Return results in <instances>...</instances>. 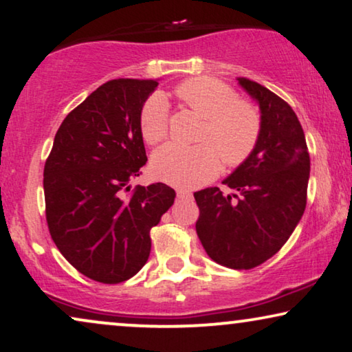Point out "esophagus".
I'll use <instances>...</instances> for the list:
<instances>
[{
    "label": "esophagus",
    "mask_w": 352,
    "mask_h": 352,
    "mask_svg": "<svg viewBox=\"0 0 352 352\" xmlns=\"http://www.w3.org/2000/svg\"><path fill=\"white\" fill-rule=\"evenodd\" d=\"M176 195L179 197V199H190V197H192V192H190V190L179 189V190H176Z\"/></svg>",
    "instance_id": "obj_1"
}]
</instances>
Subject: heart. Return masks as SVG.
<instances>
[{
    "label": "heart",
    "mask_w": 352,
    "mask_h": 352,
    "mask_svg": "<svg viewBox=\"0 0 352 352\" xmlns=\"http://www.w3.org/2000/svg\"><path fill=\"white\" fill-rule=\"evenodd\" d=\"M175 94L205 120L197 147L166 144L152 157V173L168 184L192 189L213 179L224 165L239 166L252 155L261 134V117L234 88L210 76H195L176 86ZM139 131L148 146L163 141L168 131V104L152 94L139 112Z\"/></svg>",
    "instance_id": "heart-1"
}]
</instances>
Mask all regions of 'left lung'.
Listing matches in <instances>:
<instances>
[{
	"mask_svg": "<svg viewBox=\"0 0 352 352\" xmlns=\"http://www.w3.org/2000/svg\"><path fill=\"white\" fill-rule=\"evenodd\" d=\"M261 110V134L252 155L224 184L195 192V229L208 256L230 269L256 267L283 247L306 208L311 160L296 113L263 85L239 78Z\"/></svg>",
	"mask_w": 352,
	"mask_h": 352,
	"instance_id": "left-lung-1",
	"label": "left lung"
}]
</instances>
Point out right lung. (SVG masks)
I'll list each match as a JSON object with an SVG mask.
<instances>
[{
	"label": "right lung",
	"mask_w": 352,
	"mask_h": 352,
	"mask_svg": "<svg viewBox=\"0 0 352 352\" xmlns=\"http://www.w3.org/2000/svg\"><path fill=\"white\" fill-rule=\"evenodd\" d=\"M155 80H110L67 115L45 165L47 228L56 247L83 276L120 283L151 254V229L175 204L162 182L136 186L146 148L139 131L142 104Z\"/></svg>",
	"instance_id": "add662e5"
}]
</instances>
